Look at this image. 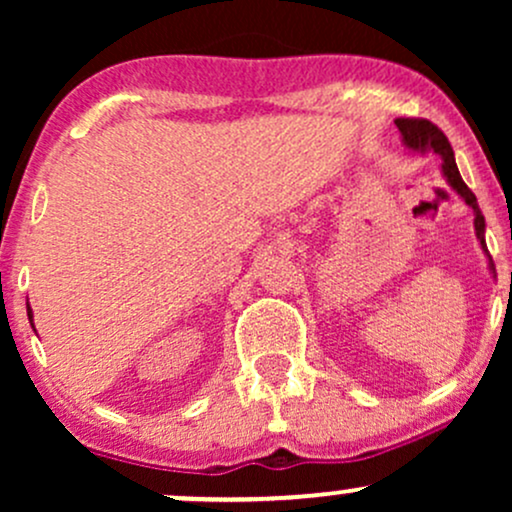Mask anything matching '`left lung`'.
Instances as JSON below:
<instances>
[{
	"label": "left lung",
	"instance_id": "1",
	"mask_svg": "<svg viewBox=\"0 0 512 512\" xmlns=\"http://www.w3.org/2000/svg\"><path fill=\"white\" fill-rule=\"evenodd\" d=\"M395 125L399 129V134H402V144L407 146L409 151H416V154H436L440 158V173H443L445 182H448L452 190L460 195L462 202L474 211V231H477L481 250H484L486 257H489V272L493 274V279H496V264H493L489 250H486L484 214H481L474 192L464 185L460 170H457L455 154H452L448 137H445V134L428 120H409V117H399V120H395Z\"/></svg>",
	"mask_w": 512,
	"mask_h": 512
}]
</instances>
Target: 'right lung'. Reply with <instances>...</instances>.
Instances as JSON below:
<instances>
[{"mask_svg":"<svg viewBox=\"0 0 512 512\" xmlns=\"http://www.w3.org/2000/svg\"><path fill=\"white\" fill-rule=\"evenodd\" d=\"M28 320H31V325H33V310H31V305H28ZM33 330H35V325H33Z\"/></svg>","mask_w":512,"mask_h":512,"instance_id":"1","label":"right lung"}]
</instances>
